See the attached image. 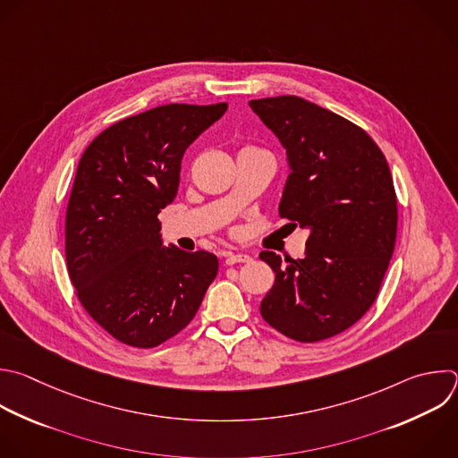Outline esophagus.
I'll list each match as a JSON object with an SVG mask.
<instances>
[{
	"instance_id": "obj_1",
	"label": "esophagus",
	"mask_w": 458,
	"mask_h": 458,
	"mask_svg": "<svg viewBox=\"0 0 458 458\" xmlns=\"http://www.w3.org/2000/svg\"><path fill=\"white\" fill-rule=\"evenodd\" d=\"M251 257L246 255V253H226V259H225V264L226 266H233V264H239V262H250Z\"/></svg>"
}]
</instances>
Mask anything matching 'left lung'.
Wrapping results in <instances>:
<instances>
[{"label":"left lung","instance_id":"obj_1","mask_svg":"<svg viewBox=\"0 0 458 458\" xmlns=\"http://www.w3.org/2000/svg\"><path fill=\"white\" fill-rule=\"evenodd\" d=\"M250 107L287 152L280 217L310 230L303 259L260 253L275 271L260 315L301 344L333 338L372 308L394 253L397 196L386 158L360 125L300 97Z\"/></svg>","mask_w":458,"mask_h":458}]
</instances>
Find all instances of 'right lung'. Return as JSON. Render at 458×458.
<instances>
[{
    "label": "right lung",
    "instance_id": "right-lung-1",
    "mask_svg": "<svg viewBox=\"0 0 458 458\" xmlns=\"http://www.w3.org/2000/svg\"><path fill=\"white\" fill-rule=\"evenodd\" d=\"M228 109L167 104L102 131L79 162L64 250L75 294L114 340L158 347L196 317L217 275L208 251L160 248L158 214L178 194L185 148Z\"/></svg>",
    "mask_w": 458,
    "mask_h": 458
}]
</instances>
